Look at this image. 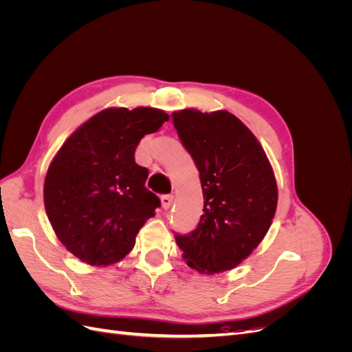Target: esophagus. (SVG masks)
Here are the masks:
<instances>
[{
	"label": "esophagus",
	"mask_w": 352,
	"mask_h": 352,
	"mask_svg": "<svg viewBox=\"0 0 352 352\" xmlns=\"http://www.w3.org/2000/svg\"><path fill=\"white\" fill-rule=\"evenodd\" d=\"M173 204V195H163L162 197V207L164 210H168Z\"/></svg>",
	"instance_id": "obj_1"
}]
</instances>
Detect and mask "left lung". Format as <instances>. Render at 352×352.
Here are the masks:
<instances>
[{
	"instance_id": "1",
	"label": "left lung",
	"mask_w": 352,
	"mask_h": 352,
	"mask_svg": "<svg viewBox=\"0 0 352 352\" xmlns=\"http://www.w3.org/2000/svg\"><path fill=\"white\" fill-rule=\"evenodd\" d=\"M177 135L199 172L204 212L195 230L176 235L190 269H235L258 247L278 207V185L257 138L226 110L172 114Z\"/></svg>"
}]
</instances>
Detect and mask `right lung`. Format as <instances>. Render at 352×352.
I'll return each mask as SVG.
<instances>
[{
	"mask_svg": "<svg viewBox=\"0 0 352 352\" xmlns=\"http://www.w3.org/2000/svg\"><path fill=\"white\" fill-rule=\"evenodd\" d=\"M167 120V113L151 107L105 109L79 126L52 158L45 211L74 257L105 267L132 251L138 232L160 207L145 188L148 170L135 163V151Z\"/></svg>",
	"mask_w": 352,
	"mask_h": 352,
	"instance_id": "right-lung-1",
	"label": "right lung"
}]
</instances>
